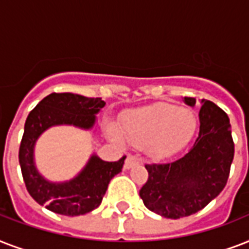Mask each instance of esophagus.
<instances>
[{"label": "esophagus", "instance_id": "1", "mask_svg": "<svg viewBox=\"0 0 249 249\" xmlns=\"http://www.w3.org/2000/svg\"><path fill=\"white\" fill-rule=\"evenodd\" d=\"M141 160L137 158V156L134 155H129L128 158H126V160H125V164H124V168L125 169H130L132 166L134 165H138L140 164Z\"/></svg>", "mask_w": 249, "mask_h": 249}]
</instances>
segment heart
<instances>
[{"label":"heart","mask_w":249,"mask_h":249,"mask_svg":"<svg viewBox=\"0 0 249 249\" xmlns=\"http://www.w3.org/2000/svg\"><path fill=\"white\" fill-rule=\"evenodd\" d=\"M195 113L169 103H159L129 112L123 119L121 133L136 146L147 147L148 154L164 156L182 148L196 130ZM109 136L121 141V134L109 128Z\"/></svg>","instance_id":"heart-1"}]
</instances>
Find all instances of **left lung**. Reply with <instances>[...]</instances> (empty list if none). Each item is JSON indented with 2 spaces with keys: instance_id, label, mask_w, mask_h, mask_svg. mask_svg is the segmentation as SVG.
<instances>
[{
  "instance_id": "8db88e82",
  "label": "left lung",
  "mask_w": 249,
  "mask_h": 249,
  "mask_svg": "<svg viewBox=\"0 0 249 249\" xmlns=\"http://www.w3.org/2000/svg\"><path fill=\"white\" fill-rule=\"evenodd\" d=\"M183 102L194 107L195 98ZM199 136L187 154L163 164H147V182L140 190L146 208L166 217L181 218L199 212L224 190L234 159L231 125L228 115L213 102L201 99Z\"/></svg>"
}]
</instances>
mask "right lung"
I'll return each mask as SVG.
<instances>
[{"instance_id":"obj_1","label":"right lung","mask_w":249,"mask_h":249,"mask_svg":"<svg viewBox=\"0 0 249 249\" xmlns=\"http://www.w3.org/2000/svg\"><path fill=\"white\" fill-rule=\"evenodd\" d=\"M105 105L102 98L52 93L29 112L19 148V164L29 195L49 211L63 216L91 212L101 205L109 181L123 169L125 156L119 161H105L93 154L77 176L70 181L53 182L38 172L35 161V146L42 133L56 125L90 130Z\"/></svg>"}]
</instances>
